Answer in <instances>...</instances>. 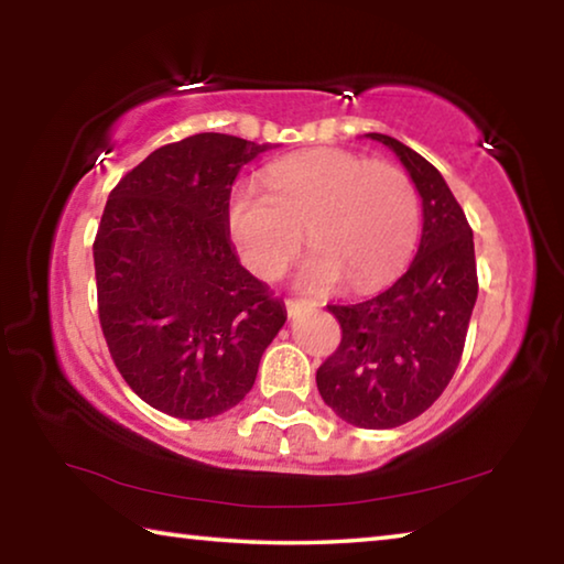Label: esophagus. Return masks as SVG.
<instances>
[{"mask_svg":"<svg viewBox=\"0 0 564 564\" xmlns=\"http://www.w3.org/2000/svg\"><path fill=\"white\" fill-rule=\"evenodd\" d=\"M285 311H289V316H295V313H301L305 305H311L308 301H295V299H285Z\"/></svg>","mask_w":564,"mask_h":564,"instance_id":"1","label":"esophagus"}]
</instances>
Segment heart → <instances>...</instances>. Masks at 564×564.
<instances>
[{
	"instance_id": "b5f03b06",
	"label": "heart",
	"mask_w": 564,
	"mask_h": 564,
	"mask_svg": "<svg viewBox=\"0 0 564 564\" xmlns=\"http://www.w3.org/2000/svg\"><path fill=\"white\" fill-rule=\"evenodd\" d=\"M265 191L238 184L226 202V231L238 259L263 281L279 275L305 238L313 253L301 281L313 291L346 279L370 291L403 271L420 234L413 181L388 161L346 149L283 156L263 171Z\"/></svg>"
}]
</instances>
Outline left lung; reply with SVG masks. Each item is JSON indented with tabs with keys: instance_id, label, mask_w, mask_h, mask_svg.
Returning a JSON list of instances; mask_svg holds the SVG:
<instances>
[{
	"instance_id": "1",
	"label": "left lung",
	"mask_w": 564,
	"mask_h": 564,
	"mask_svg": "<svg viewBox=\"0 0 564 564\" xmlns=\"http://www.w3.org/2000/svg\"><path fill=\"white\" fill-rule=\"evenodd\" d=\"M403 161L423 198V236L410 269L376 299L328 305L340 343L318 368V393L350 425L383 431L425 413L460 362L477 299L473 228L431 161L368 133Z\"/></svg>"
}]
</instances>
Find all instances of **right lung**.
I'll return each mask as SVG.
<instances>
[{"mask_svg": "<svg viewBox=\"0 0 564 564\" xmlns=\"http://www.w3.org/2000/svg\"><path fill=\"white\" fill-rule=\"evenodd\" d=\"M269 147L196 133L149 154L109 194L97 238V305L113 366L141 400L204 420L241 403L285 323L228 241L226 202Z\"/></svg>", "mask_w": 564, "mask_h": 564, "instance_id": "1", "label": "right lung"}]
</instances>
